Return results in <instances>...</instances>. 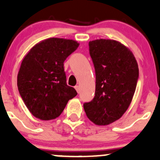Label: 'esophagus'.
I'll return each mask as SVG.
<instances>
[{"label": "esophagus", "mask_w": 160, "mask_h": 160, "mask_svg": "<svg viewBox=\"0 0 160 160\" xmlns=\"http://www.w3.org/2000/svg\"><path fill=\"white\" fill-rule=\"evenodd\" d=\"M74 88H75V90H77V92L79 93V91H80V87H79V86H75Z\"/></svg>", "instance_id": "esophagus-1"}]
</instances>
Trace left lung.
<instances>
[{"instance_id":"1","label":"left lung","mask_w":160,"mask_h":160,"mask_svg":"<svg viewBox=\"0 0 160 160\" xmlns=\"http://www.w3.org/2000/svg\"><path fill=\"white\" fill-rule=\"evenodd\" d=\"M89 48L95 69V96L83 107L94 124L109 125L123 115L132 101L138 63L132 52L115 40L90 41Z\"/></svg>"}]
</instances>
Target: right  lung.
<instances>
[{"instance_id": "right-lung-1", "label": "right lung", "mask_w": 160, "mask_h": 160, "mask_svg": "<svg viewBox=\"0 0 160 160\" xmlns=\"http://www.w3.org/2000/svg\"><path fill=\"white\" fill-rule=\"evenodd\" d=\"M79 43L51 38L38 42L25 55L18 74V87L29 112L41 120L58 118L78 94L66 84L64 62Z\"/></svg>"}]
</instances>
